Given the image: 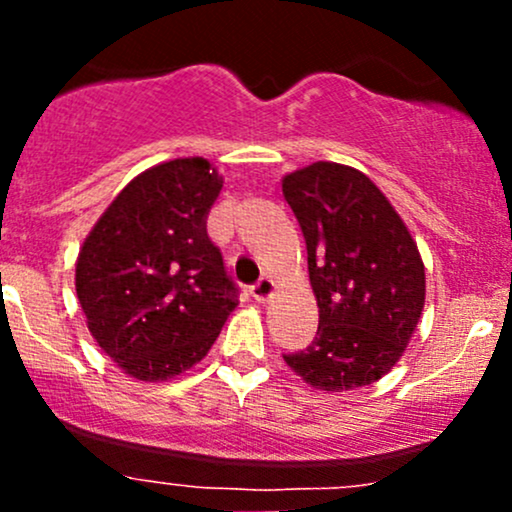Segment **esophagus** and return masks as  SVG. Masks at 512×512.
<instances>
[{"label":"esophagus","instance_id":"34e87169","mask_svg":"<svg viewBox=\"0 0 512 512\" xmlns=\"http://www.w3.org/2000/svg\"><path fill=\"white\" fill-rule=\"evenodd\" d=\"M250 293H252V298H255L257 303H267L269 298H272L276 293V284L272 279H269V276H262V279L257 281L255 286H252Z\"/></svg>","mask_w":512,"mask_h":512}]
</instances>
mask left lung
Segmentation results:
<instances>
[{"instance_id": "8db88e82", "label": "left lung", "mask_w": 512, "mask_h": 512, "mask_svg": "<svg viewBox=\"0 0 512 512\" xmlns=\"http://www.w3.org/2000/svg\"><path fill=\"white\" fill-rule=\"evenodd\" d=\"M308 248L317 337L286 366L313 390L346 392L395 368L426 303L416 240L361 170L317 161L281 178Z\"/></svg>"}]
</instances>
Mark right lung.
<instances>
[{
	"mask_svg": "<svg viewBox=\"0 0 512 512\" xmlns=\"http://www.w3.org/2000/svg\"><path fill=\"white\" fill-rule=\"evenodd\" d=\"M221 187L202 156L146 168L79 248L74 286L86 327L129 378L163 383L197 366L238 305L207 236Z\"/></svg>",
	"mask_w": 512,
	"mask_h": 512,
	"instance_id": "add662e5",
	"label": "right lung"
}]
</instances>
